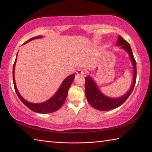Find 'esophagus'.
<instances>
[{"label": "esophagus", "mask_w": 152, "mask_h": 152, "mask_svg": "<svg viewBox=\"0 0 152 152\" xmlns=\"http://www.w3.org/2000/svg\"><path fill=\"white\" fill-rule=\"evenodd\" d=\"M76 73L78 74H85L87 73V70L86 69L84 68H79L78 70H77Z\"/></svg>", "instance_id": "1"}]
</instances>
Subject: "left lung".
Segmentation results:
<instances>
[{
	"mask_svg": "<svg viewBox=\"0 0 152 152\" xmlns=\"http://www.w3.org/2000/svg\"><path fill=\"white\" fill-rule=\"evenodd\" d=\"M117 45H122L121 48L124 49V50L127 51L129 55L130 56L131 60L132 61L133 68H134V70H133V76H133V83L129 91L124 96L118 98V99H110V98L105 96L104 95L101 93L99 88L96 85V84H95V82L91 77H86L85 93L87 101H88V103L92 107L99 110H109L114 109L115 108L119 107L122 104L124 103L127 101L129 96H130V94H132L136 82V77H137L136 61L134 56H133L129 43L119 35Z\"/></svg>",
	"mask_w": 152,
	"mask_h": 152,
	"instance_id": "left-lung-1",
	"label": "left lung"
}]
</instances>
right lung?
<instances>
[{
  "label": "right lung",
  "mask_w": 152,
  "mask_h": 152,
  "mask_svg": "<svg viewBox=\"0 0 152 152\" xmlns=\"http://www.w3.org/2000/svg\"><path fill=\"white\" fill-rule=\"evenodd\" d=\"M42 37V36H37V37L31 38L28 41H27V43L29 41L37 39V38ZM16 60L17 58L15 59V63L13 64V68H12V77H13V84H14V88L15 91L16 92L18 97L19 98V99L21 101V102L23 103L25 105L29 108L33 112L35 113H43V114H45V113H51L53 112H55L58 109H60L61 107V106L64 104V102L66 101V99L67 97V95H68V90L70 88L72 83L74 80V78H75V75L74 74H72V75L69 76L68 77L64 80V81L62 82L61 86L60 87L57 92L54 94L52 98H51L50 100H48V101L45 102H42V103L39 104H33L31 103V102H27V101L20 96L19 92L17 91V88L16 87V84H15V76H14V72H15V63H16Z\"/></svg>",
  "instance_id": "add662e5"
}]
</instances>
